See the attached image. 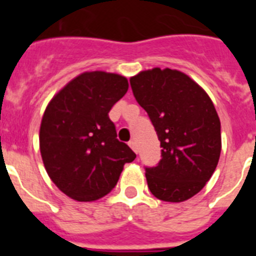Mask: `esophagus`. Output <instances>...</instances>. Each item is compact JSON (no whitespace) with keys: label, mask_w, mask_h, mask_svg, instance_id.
I'll use <instances>...</instances> for the list:
<instances>
[{"label":"esophagus","mask_w":256,"mask_h":256,"mask_svg":"<svg viewBox=\"0 0 256 256\" xmlns=\"http://www.w3.org/2000/svg\"><path fill=\"white\" fill-rule=\"evenodd\" d=\"M130 148H132V150L134 151L136 154L138 152V148H137V142H136L134 140H132V141H130Z\"/></svg>","instance_id":"obj_1"}]
</instances>
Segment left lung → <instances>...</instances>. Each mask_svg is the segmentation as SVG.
<instances>
[{
	"mask_svg": "<svg viewBox=\"0 0 256 256\" xmlns=\"http://www.w3.org/2000/svg\"><path fill=\"white\" fill-rule=\"evenodd\" d=\"M130 82L162 148L158 165L144 168L148 188L159 200H188L218 165L222 138L216 108L206 92L178 70H144Z\"/></svg>",
	"mask_w": 256,
	"mask_h": 256,
	"instance_id": "1",
	"label": "left lung"
}]
</instances>
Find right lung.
<instances>
[{
    "instance_id": "1",
    "label": "right lung",
    "mask_w": 256,
    "mask_h": 256,
    "mask_svg": "<svg viewBox=\"0 0 256 256\" xmlns=\"http://www.w3.org/2000/svg\"><path fill=\"white\" fill-rule=\"evenodd\" d=\"M128 91L119 74L86 72L50 101L40 130L47 174L58 188L76 201L104 198L118 183L136 154L116 138L108 112Z\"/></svg>"
}]
</instances>
